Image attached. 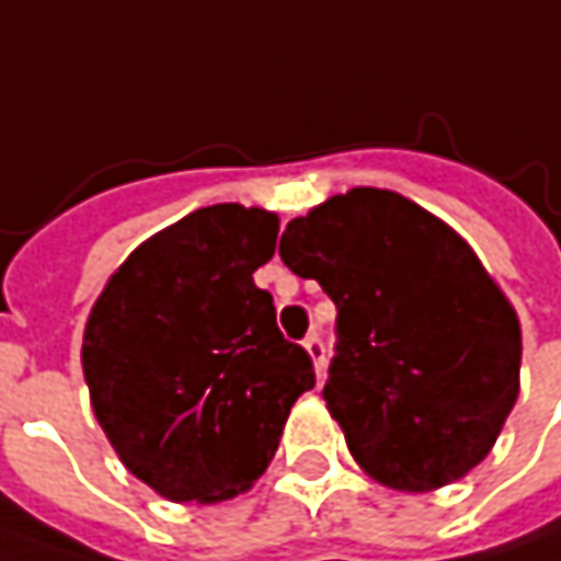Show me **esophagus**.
<instances>
[{
	"instance_id": "esophagus-1",
	"label": "esophagus",
	"mask_w": 561,
	"mask_h": 561,
	"mask_svg": "<svg viewBox=\"0 0 561 561\" xmlns=\"http://www.w3.org/2000/svg\"><path fill=\"white\" fill-rule=\"evenodd\" d=\"M305 348L307 354L313 357L317 374H323V364H327V345H323V335H320V332H310V335L305 339Z\"/></svg>"
}]
</instances>
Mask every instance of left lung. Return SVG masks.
Here are the masks:
<instances>
[{
  "label": "left lung",
  "instance_id": "obj_1",
  "mask_svg": "<svg viewBox=\"0 0 561 561\" xmlns=\"http://www.w3.org/2000/svg\"><path fill=\"white\" fill-rule=\"evenodd\" d=\"M279 256L339 310L323 399L354 461L404 493L480 465L518 399L522 327L474 251L402 194L354 187L291 219Z\"/></svg>",
  "mask_w": 561,
  "mask_h": 561
}]
</instances>
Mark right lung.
Wrapping results in <instances>:
<instances>
[{
  "label": "right lung",
  "instance_id": "1",
  "mask_svg": "<svg viewBox=\"0 0 561 561\" xmlns=\"http://www.w3.org/2000/svg\"><path fill=\"white\" fill-rule=\"evenodd\" d=\"M279 219L204 207L144 241L84 329L93 414L125 468L172 502H219L266 471L310 354L276 327L254 270L276 254Z\"/></svg>",
  "mask_w": 561,
  "mask_h": 561
}]
</instances>
